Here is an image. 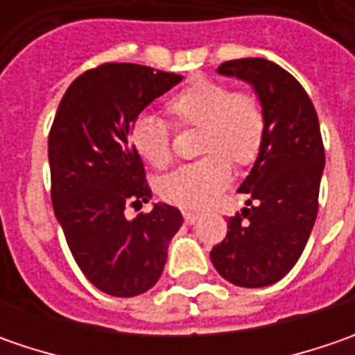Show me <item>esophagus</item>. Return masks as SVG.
Instances as JSON below:
<instances>
[{
	"label": "esophagus",
	"mask_w": 355,
	"mask_h": 355,
	"mask_svg": "<svg viewBox=\"0 0 355 355\" xmlns=\"http://www.w3.org/2000/svg\"><path fill=\"white\" fill-rule=\"evenodd\" d=\"M184 217H185V223H189V225H191V223H196V221H198V219H199V213H196V211H184Z\"/></svg>",
	"instance_id": "34e87169"
}]
</instances>
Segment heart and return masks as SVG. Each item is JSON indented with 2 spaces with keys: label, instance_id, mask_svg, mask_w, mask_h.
Returning a JSON list of instances; mask_svg holds the SVG:
<instances>
[{
  "label": "heart",
  "instance_id": "obj_1",
  "mask_svg": "<svg viewBox=\"0 0 355 355\" xmlns=\"http://www.w3.org/2000/svg\"><path fill=\"white\" fill-rule=\"evenodd\" d=\"M171 128H199L201 159L166 175L159 198L184 209L207 207L231 182V162L249 168L261 156L266 140V112L261 96L251 89L231 90L213 78H191L164 104ZM134 152L154 170L173 159L171 130L162 118L142 114L130 128Z\"/></svg>",
  "mask_w": 355,
  "mask_h": 355
}]
</instances>
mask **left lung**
I'll list each match as a JSON object with an SVG mask.
<instances>
[{"label":"left lung","mask_w":355,"mask_h":355,"mask_svg":"<svg viewBox=\"0 0 355 355\" xmlns=\"http://www.w3.org/2000/svg\"><path fill=\"white\" fill-rule=\"evenodd\" d=\"M221 75L251 83L266 112V140L239 191L249 201L229 219L225 239L209 252L229 282L259 288L296 265L318 215L324 144L316 108L288 71L266 59H235Z\"/></svg>","instance_id":"left-lung-1"}]
</instances>
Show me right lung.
<instances>
[{
	"instance_id": "add662e5",
	"label": "right lung",
	"mask_w": 355,
	"mask_h": 355,
	"mask_svg": "<svg viewBox=\"0 0 355 355\" xmlns=\"http://www.w3.org/2000/svg\"><path fill=\"white\" fill-rule=\"evenodd\" d=\"M184 76L132 62H104L76 76L49 132L51 199L83 275L110 296H136L156 284L168 243L184 223L178 207L152 198L130 128L144 108Z\"/></svg>"
}]
</instances>
